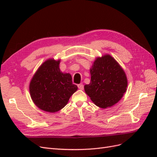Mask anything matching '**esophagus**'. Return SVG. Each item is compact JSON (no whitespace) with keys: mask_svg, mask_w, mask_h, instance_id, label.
Returning <instances> with one entry per match:
<instances>
[{"mask_svg":"<svg viewBox=\"0 0 157 157\" xmlns=\"http://www.w3.org/2000/svg\"><path fill=\"white\" fill-rule=\"evenodd\" d=\"M78 88L80 90H83L84 89V85L82 84H78Z\"/></svg>","mask_w":157,"mask_h":157,"instance_id":"esophagus-1","label":"esophagus"}]
</instances>
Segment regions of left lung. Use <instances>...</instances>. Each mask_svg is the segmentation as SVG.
<instances>
[{"label":"left lung","instance_id":"left-lung-1","mask_svg":"<svg viewBox=\"0 0 157 157\" xmlns=\"http://www.w3.org/2000/svg\"><path fill=\"white\" fill-rule=\"evenodd\" d=\"M91 80L84 86L85 92L100 108L117 103L126 92L128 80L124 70L109 54L97 58L90 69Z\"/></svg>","mask_w":157,"mask_h":157}]
</instances>
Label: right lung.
<instances>
[{
  "instance_id": "add662e5",
  "label": "right lung",
  "mask_w": 157,
  "mask_h": 157,
  "mask_svg": "<svg viewBox=\"0 0 157 157\" xmlns=\"http://www.w3.org/2000/svg\"><path fill=\"white\" fill-rule=\"evenodd\" d=\"M60 60L49 59L42 63L29 84L33 101L42 111L56 113L63 109L78 87L69 73L59 69Z\"/></svg>"
}]
</instances>
